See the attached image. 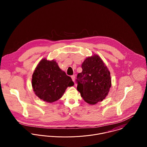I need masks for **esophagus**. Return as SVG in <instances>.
<instances>
[{"label": "esophagus", "mask_w": 147, "mask_h": 147, "mask_svg": "<svg viewBox=\"0 0 147 147\" xmlns=\"http://www.w3.org/2000/svg\"><path fill=\"white\" fill-rule=\"evenodd\" d=\"M71 78H72V81H73V82H74V81H75V75H72V76H71Z\"/></svg>", "instance_id": "34e87169"}]
</instances>
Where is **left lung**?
Wrapping results in <instances>:
<instances>
[{
	"instance_id": "1",
	"label": "left lung",
	"mask_w": 147,
	"mask_h": 147,
	"mask_svg": "<svg viewBox=\"0 0 147 147\" xmlns=\"http://www.w3.org/2000/svg\"><path fill=\"white\" fill-rule=\"evenodd\" d=\"M83 71L77 75V89L87 103L94 105L107 96L111 87L110 72L97 55L88 57L82 63Z\"/></svg>"
}]
</instances>
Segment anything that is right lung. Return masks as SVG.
Returning a JSON list of instances; mask_svg holds the SVG:
<instances>
[{
  "label": "right lung",
  "mask_w": 147,
  "mask_h": 147,
  "mask_svg": "<svg viewBox=\"0 0 147 147\" xmlns=\"http://www.w3.org/2000/svg\"><path fill=\"white\" fill-rule=\"evenodd\" d=\"M36 95L47 102H54L61 98L68 86L74 85L54 60L42 59L36 67L32 79Z\"/></svg>",
  "instance_id": "obj_1"
}]
</instances>
